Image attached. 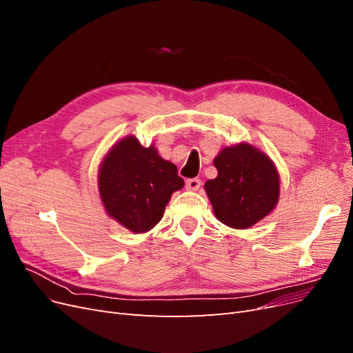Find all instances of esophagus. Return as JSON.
<instances>
[{"label":"esophagus","mask_w":353,"mask_h":353,"mask_svg":"<svg viewBox=\"0 0 353 353\" xmlns=\"http://www.w3.org/2000/svg\"><path fill=\"white\" fill-rule=\"evenodd\" d=\"M201 187V181L199 178H190L185 183V188L190 191H197Z\"/></svg>","instance_id":"obj_1"}]
</instances>
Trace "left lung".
<instances>
[{
    "instance_id": "8db88e82",
    "label": "left lung",
    "mask_w": 353,
    "mask_h": 353,
    "mask_svg": "<svg viewBox=\"0 0 353 353\" xmlns=\"http://www.w3.org/2000/svg\"><path fill=\"white\" fill-rule=\"evenodd\" d=\"M213 165L218 176L206 181L205 190L222 223L245 230L274 210L280 197V176L263 152L240 143L222 148Z\"/></svg>"
}]
</instances>
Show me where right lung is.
<instances>
[{"label": "right lung", "mask_w": 353, "mask_h": 353, "mask_svg": "<svg viewBox=\"0 0 353 353\" xmlns=\"http://www.w3.org/2000/svg\"><path fill=\"white\" fill-rule=\"evenodd\" d=\"M184 187L174 163L154 145L143 147L134 135L117 141L99 170V191L105 212L130 231H150L162 219L174 191Z\"/></svg>", "instance_id": "obj_1"}]
</instances>
